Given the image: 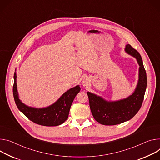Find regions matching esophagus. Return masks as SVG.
<instances>
[{"label": "esophagus", "instance_id": "1", "mask_svg": "<svg viewBox=\"0 0 160 160\" xmlns=\"http://www.w3.org/2000/svg\"><path fill=\"white\" fill-rule=\"evenodd\" d=\"M87 83H88V82H87V81H86V80L83 81V84L84 85H87Z\"/></svg>", "mask_w": 160, "mask_h": 160}]
</instances>
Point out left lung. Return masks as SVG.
Masks as SVG:
<instances>
[{"mask_svg":"<svg viewBox=\"0 0 160 160\" xmlns=\"http://www.w3.org/2000/svg\"><path fill=\"white\" fill-rule=\"evenodd\" d=\"M125 52L134 57L139 65L138 81L133 93L126 98L108 101L101 96L88 92L90 108L94 119L103 125H116L133 118L140 110L147 88V75L140 53L130 45Z\"/></svg>","mask_w":160,"mask_h":160,"instance_id":"left-lung-1","label":"left lung"}]
</instances>
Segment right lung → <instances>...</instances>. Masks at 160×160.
<instances>
[{
    "instance_id": "right-lung-1",
    "label": "right lung",
    "mask_w": 160,
    "mask_h": 160,
    "mask_svg": "<svg viewBox=\"0 0 160 160\" xmlns=\"http://www.w3.org/2000/svg\"><path fill=\"white\" fill-rule=\"evenodd\" d=\"M80 88L77 85L65 92L56 102L45 108H37L28 107L19 99L17 85V73L14 74V85L12 88L13 96L15 103L20 112L33 122L45 126H56L64 122L68 118L71 106Z\"/></svg>"
}]
</instances>
